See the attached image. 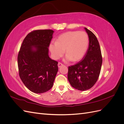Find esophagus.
<instances>
[{"label": "esophagus", "instance_id": "esophagus-1", "mask_svg": "<svg viewBox=\"0 0 124 124\" xmlns=\"http://www.w3.org/2000/svg\"><path fill=\"white\" fill-rule=\"evenodd\" d=\"M63 65H62V63H61V62H58V67H59V68H60V67H61V66H62Z\"/></svg>", "mask_w": 124, "mask_h": 124}]
</instances>
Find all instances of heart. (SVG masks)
<instances>
[{
	"mask_svg": "<svg viewBox=\"0 0 124 124\" xmlns=\"http://www.w3.org/2000/svg\"><path fill=\"white\" fill-rule=\"evenodd\" d=\"M89 37L84 31H69L60 36L55 42L50 44V50L53 58L57 60L67 54L65 61L77 62L83 58L87 50Z\"/></svg>",
	"mask_w": 124,
	"mask_h": 124,
	"instance_id": "b5f03b06",
	"label": "heart"
}]
</instances>
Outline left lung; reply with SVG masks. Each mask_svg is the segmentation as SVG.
<instances>
[{"mask_svg":"<svg viewBox=\"0 0 124 124\" xmlns=\"http://www.w3.org/2000/svg\"><path fill=\"white\" fill-rule=\"evenodd\" d=\"M89 37L87 52L81 61L68 67V80L75 89L85 91L91 88L98 80L102 62L99 43L97 37L84 28Z\"/></svg>","mask_w":124,"mask_h":124,"instance_id":"8db88e82","label":"left lung"}]
</instances>
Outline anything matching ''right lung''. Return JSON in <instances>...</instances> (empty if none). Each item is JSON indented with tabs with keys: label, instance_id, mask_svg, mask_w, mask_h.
I'll return each mask as SVG.
<instances>
[{
	"label": "right lung",
	"instance_id": "obj_1",
	"mask_svg": "<svg viewBox=\"0 0 124 124\" xmlns=\"http://www.w3.org/2000/svg\"><path fill=\"white\" fill-rule=\"evenodd\" d=\"M54 31L37 30L26 36L17 56L19 76L25 86L36 93L52 87L58 70V62L48 55Z\"/></svg>",
	"mask_w": 124,
	"mask_h": 124
}]
</instances>
